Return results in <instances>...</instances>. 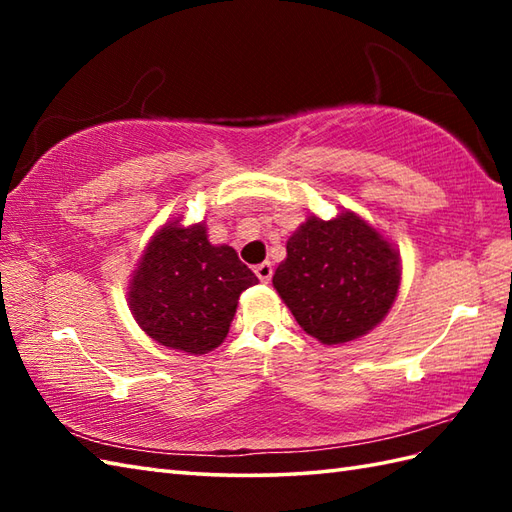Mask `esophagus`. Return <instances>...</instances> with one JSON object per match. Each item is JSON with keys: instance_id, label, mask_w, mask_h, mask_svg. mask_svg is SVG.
<instances>
[{"instance_id": "1", "label": "esophagus", "mask_w": 512, "mask_h": 512, "mask_svg": "<svg viewBox=\"0 0 512 512\" xmlns=\"http://www.w3.org/2000/svg\"><path fill=\"white\" fill-rule=\"evenodd\" d=\"M255 275L259 277V281H264V284H268V281L273 279V264L264 262V264L255 266Z\"/></svg>"}]
</instances>
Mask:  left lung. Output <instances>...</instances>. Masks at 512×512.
Listing matches in <instances>:
<instances>
[{
    "mask_svg": "<svg viewBox=\"0 0 512 512\" xmlns=\"http://www.w3.org/2000/svg\"><path fill=\"white\" fill-rule=\"evenodd\" d=\"M273 286L297 323L325 345L374 330L394 306L400 255L363 217L310 215L286 244Z\"/></svg>",
    "mask_w": 512,
    "mask_h": 512,
    "instance_id": "obj_1",
    "label": "left lung"
}]
</instances>
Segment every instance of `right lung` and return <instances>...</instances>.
Segmentation results:
<instances>
[{
  "label": "right lung",
  "instance_id": "1",
  "mask_svg": "<svg viewBox=\"0 0 512 512\" xmlns=\"http://www.w3.org/2000/svg\"><path fill=\"white\" fill-rule=\"evenodd\" d=\"M257 277L235 248L213 246L206 224L169 222L151 237L129 281V308L151 339L187 354L220 345L237 299Z\"/></svg>",
  "mask_w": 512,
  "mask_h": 512
}]
</instances>
